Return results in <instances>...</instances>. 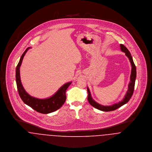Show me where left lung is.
<instances>
[{
	"label": "left lung",
	"instance_id": "obj_1",
	"mask_svg": "<svg viewBox=\"0 0 152 152\" xmlns=\"http://www.w3.org/2000/svg\"><path fill=\"white\" fill-rule=\"evenodd\" d=\"M120 47H121V50L122 52H125L126 56H128V58H129L131 64V66H132L131 74V76H130V82L128 85V90L125 96L124 99L122 101L119 102L118 103H115L112 105L104 106V105H102L97 103V102H96L92 99L90 90L87 87V92H88L87 99H88V101L89 102V103L90 104V105H91L94 108H96L99 110L102 111L107 112V111H114L118 108L121 107V106L124 105V104L127 103L131 99V98L133 94L134 91L135 80H136V69L135 64L134 62V61H133V59H132V57L131 56L130 52L126 48V47L124 46L123 44H120Z\"/></svg>",
	"mask_w": 152,
	"mask_h": 152
}]
</instances>
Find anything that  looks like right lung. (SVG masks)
<instances>
[{
	"mask_svg": "<svg viewBox=\"0 0 152 152\" xmlns=\"http://www.w3.org/2000/svg\"><path fill=\"white\" fill-rule=\"evenodd\" d=\"M30 48V47L27 48L24 52L16 67V80L18 94L23 101L36 111L41 114H49L59 109L65 103L66 99V90L72 82H68L64 84L55 94L48 99H39L29 95L26 91L21 84L20 75V68L26 53Z\"/></svg>",
	"mask_w": 152,
	"mask_h": 152,
	"instance_id": "add662e5",
	"label": "right lung"
}]
</instances>
